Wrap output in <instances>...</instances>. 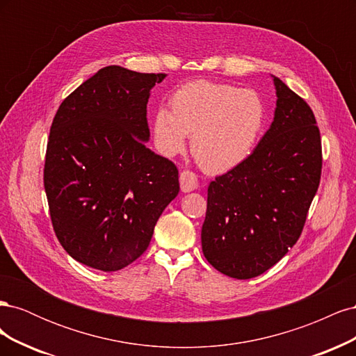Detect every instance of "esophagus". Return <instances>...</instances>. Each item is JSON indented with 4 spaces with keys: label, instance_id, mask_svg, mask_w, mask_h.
Segmentation results:
<instances>
[{
    "label": "esophagus",
    "instance_id": "obj_1",
    "mask_svg": "<svg viewBox=\"0 0 356 356\" xmlns=\"http://www.w3.org/2000/svg\"><path fill=\"white\" fill-rule=\"evenodd\" d=\"M179 184H181V190L184 193L196 190L199 186L197 177L190 170H182L179 174Z\"/></svg>",
    "mask_w": 356,
    "mask_h": 356
}]
</instances>
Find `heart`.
Instances as JSON below:
<instances>
[{
  "mask_svg": "<svg viewBox=\"0 0 356 356\" xmlns=\"http://www.w3.org/2000/svg\"><path fill=\"white\" fill-rule=\"evenodd\" d=\"M170 111L157 108L152 135L165 157L184 153L191 136V153L209 174L241 166L261 138L267 108L254 90L204 80L182 84L170 99Z\"/></svg>",
  "mask_w": 356,
  "mask_h": 356,
  "instance_id": "obj_1",
  "label": "heart"
}]
</instances>
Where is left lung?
Masks as SVG:
<instances>
[{
	"label": "left lung",
	"mask_w": 356,
	"mask_h": 356,
	"mask_svg": "<svg viewBox=\"0 0 356 356\" xmlns=\"http://www.w3.org/2000/svg\"><path fill=\"white\" fill-rule=\"evenodd\" d=\"M272 77L277 99L270 127L241 166L208 187L202 251L234 279L264 273L296 245L319 187L322 148L314 111Z\"/></svg>",
	"instance_id": "left-lung-1"
}]
</instances>
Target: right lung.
Wrapping results in <instances>:
<instances>
[{"mask_svg": "<svg viewBox=\"0 0 356 356\" xmlns=\"http://www.w3.org/2000/svg\"><path fill=\"white\" fill-rule=\"evenodd\" d=\"M166 74L105 67L63 99L50 127L44 188L74 260L115 272L141 257L179 191L178 169L147 148V104Z\"/></svg>", "mask_w": 356, "mask_h": 356, "instance_id": "right-lung-1", "label": "right lung"}]
</instances>
